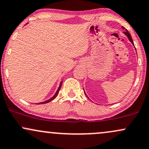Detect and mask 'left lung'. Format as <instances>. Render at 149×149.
<instances>
[{"label": "left lung", "instance_id": "left-lung-1", "mask_svg": "<svg viewBox=\"0 0 149 149\" xmlns=\"http://www.w3.org/2000/svg\"><path fill=\"white\" fill-rule=\"evenodd\" d=\"M122 28H123V29H126V28H125L124 27H122ZM124 34H125V35H126L127 36V37H128V38L129 40H130V42H131L132 44H133V45H134V44H133V41H132V39L131 35H130V34L129 33V32L128 31V30H126V31L124 32Z\"/></svg>", "mask_w": 149, "mask_h": 149}]
</instances>
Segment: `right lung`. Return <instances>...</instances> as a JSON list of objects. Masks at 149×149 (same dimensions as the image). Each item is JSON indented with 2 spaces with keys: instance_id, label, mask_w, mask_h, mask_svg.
Here are the masks:
<instances>
[{
  "instance_id": "1",
  "label": "right lung",
  "mask_w": 149,
  "mask_h": 149,
  "mask_svg": "<svg viewBox=\"0 0 149 149\" xmlns=\"http://www.w3.org/2000/svg\"><path fill=\"white\" fill-rule=\"evenodd\" d=\"M62 82H61V83H60V87H59L58 89H57V92H56V93H55V94L54 95V96H53V97H52L51 98H50V99H49V100H48V101H44V102H42V103H39L38 104H44V103H48V102H50V101H53V100L55 98H56V96H57V94H58V93H59V91H60V88H61V86H62Z\"/></svg>"
}]
</instances>
